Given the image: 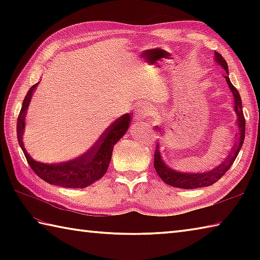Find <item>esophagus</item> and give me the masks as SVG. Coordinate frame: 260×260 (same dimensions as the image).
I'll list each match as a JSON object with an SVG mask.
<instances>
[{
  "instance_id": "obj_1",
  "label": "esophagus",
  "mask_w": 260,
  "mask_h": 260,
  "mask_svg": "<svg viewBox=\"0 0 260 260\" xmlns=\"http://www.w3.org/2000/svg\"><path fill=\"white\" fill-rule=\"evenodd\" d=\"M151 114V108H148L147 106H140L135 110V119L141 120L143 118H145L146 116Z\"/></svg>"
}]
</instances>
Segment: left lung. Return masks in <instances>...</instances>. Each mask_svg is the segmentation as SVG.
Instances as JSON below:
<instances>
[{
  "label": "left lung",
  "mask_w": 260,
  "mask_h": 260,
  "mask_svg": "<svg viewBox=\"0 0 260 260\" xmlns=\"http://www.w3.org/2000/svg\"><path fill=\"white\" fill-rule=\"evenodd\" d=\"M214 60L215 62L219 63L220 67H222L225 70V73H227V75H224V78L235 98V112L237 114L236 121L237 124H238V129H239L238 142L236 143V145L233 148V152L230 153V155L225 158V161L222 164L218 165L217 168H214L211 171H207V172H203V173L202 172L201 173L180 172V171H176L173 168H171L170 165L164 161L161 146L158 145V143H156V148H155V152H154V167H155V170L157 174L159 175V178H161L165 183L171 186L180 187V189H198V187L212 185L219 179H221L223 174L227 172L231 165L234 164L242 144H244L246 120H245L244 113H242V103H241L240 95L238 90L235 88V86L231 84V81L228 77L229 70H228L227 61H225L221 54L218 52H214Z\"/></svg>",
  "instance_id": "obj_1"
}]
</instances>
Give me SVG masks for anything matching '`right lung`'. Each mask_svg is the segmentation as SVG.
I'll use <instances>...</instances> for the list:
<instances>
[{"instance_id": "add662e5", "label": "right lung", "mask_w": 260, "mask_h": 260, "mask_svg": "<svg viewBox=\"0 0 260 260\" xmlns=\"http://www.w3.org/2000/svg\"><path fill=\"white\" fill-rule=\"evenodd\" d=\"M38 84L33 85L27 91L23 104H22L18 125H16L19 144L24 153L27 163L39 178L50 184L71 187V189H82V187L91 185L99 179H102L106 173L110 159H112L114 145L125 135L133 116L127 113L116 119L105 131V133L93 147L79 157L67 162L51 164L36 161L25 151L23 145V133L26 109L31 102L33 90L36 89Z\"/></svg>"}]
</instances>
